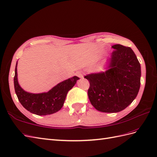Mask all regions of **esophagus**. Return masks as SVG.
I'll use <instances>...</instances> for the list:
<instances>
[{
  "label": "esophagus",
  "mask_w": 157,
  "mask_h": 157,
  "mask_svg": "<svg viewBox=\"0 0 157 157\" xmlns=\"http://www.w3.org/2000/svg\"><path fill=\"white\" fill-rule=\"evenodd\" d=\"M76 75L78 76V77H80V78H82L83 77V75H82L81 72H77V73H76Z\"/></svg>",
  "instance_id": "esophagus-1"
}]
</instances>
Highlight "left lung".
Returning a JSON list of instances; mask_svg holds the SVG:
<instances>
[{
  "label": "left lung",
  "instance_id": "obj_1",
  "mask_svg": "<svg viewBox=\"0 0 157 157\" xmlns=\"http://www.w3.org/2000/svg\"><path fill=\"white\" fill-rule=\"evenodd\" d=\"M109 58L107 70L84 76L90 87V103L101 112L116 113L126 108L136 98L141 84V65L133 51L116 44Z\"/></svg>",
  "mask_w": 157,
  "mask_h": 157
}]
</instances>
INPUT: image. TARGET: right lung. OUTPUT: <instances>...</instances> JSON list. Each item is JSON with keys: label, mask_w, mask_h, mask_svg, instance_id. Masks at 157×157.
Segmentation results:
<instances>
[{"label": "right lung", "mask_w": 157, "mask_h": 157, "mask_svg": "<svg viewBox=\"0 0 157 157\" xmlns=\"http://www.w3.org/2000/svg\"><path fill=\"white\" fill-rule=\"evenodd\" d=\"M17 64L15 68L14 84L15 92L20 104L28 111L38 116L49 115L60 110L64 104L69 90L77 83L79 78L77 76L67 79L57 84L48 92L33 94L21 88L18 81Z\"/></svg>", "instance_id": "add662e5"}]
</instances>
